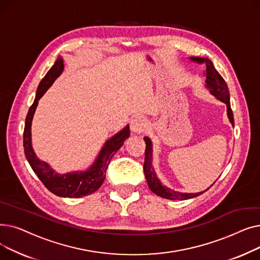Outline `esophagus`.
Instances as JSON below:
<instances>
[{"label": "esophagus", "mask_w": 260, "mask_h": 260, "mask_svg": "<svg viewBox=\"0 0 260 260\" xmlns=\"http://www.w3.org/2000/svg\"><path fill=\"white\" fill-rule=\"evenodd\" d=\"M146 127V121L142 116H136L131 121V129L133 133H142Z\"/></svg>", "instance_id": "obj_1"}]
</instances>
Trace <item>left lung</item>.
Returning a JSON list of instances; mask_svg holds the SVG:
<instances>
[{
    "label": "left lung",
    "mask_w": 260,
    "mask_h": 260,
    "mask_svg": "<svg viewBox=\"0 0 260 260\" xmlns=\"http://www.w3.org/2000/svg\"><path fill=\"white\" fill-rule=\"evenodd\" d=\"M193 62H196L198 64H204L206 65V71H204V76H206V87L210 90V92L214 95V97L223 102L226 105V114L228 118L231 122V124L234 126V117L233 112L231 109V103H230V92L228 85L223 78L220 76V74L216 71L212 61L208 58H200V57H190L189 58ZM144 141L146 143L145 147V159L143 165V171L145 175V179L147 181L148 187L151 188L153 193L156 195L170 199V200H186L190 198H195L201 194H203L206 190H208L210 187H208L206 190L199 193H181L177 192L166 185H163L159 178L157 177V174L155 172V169L153 167V144L151 139L148 137H144Z\"/></svg>",
    "instance_id": "1"
}]
</instances>
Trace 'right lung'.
I'll return each mask as SVG.
<instances>
[{"mask_svg":"<svg viewBox=\"0 0 260 260\" xmlns=\"http://www.w3.org/2000/svg\"><path fill=\"white\" fill-rule=\"evenodd\" d=\"M64 71V61L59 57L51 66L48 73L40 82L36 98L26 116L23 135L24 152L27 161L39 179L54 195L64 198H80L94 193L103 183L107 167L114 155L119 151L124 141L129 137L128 124L106 140L99 155L92 165L85 171H74L66 174H59L47 162L42 161L36 155L31 143V122L39 103L46 90Z\"/></svg>","mask_w":260,"mask_h":260,"instance_id":"obj_1","label":"right lung"}]
</instances>
